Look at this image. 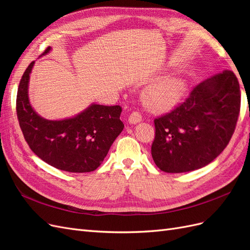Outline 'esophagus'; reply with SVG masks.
Here are the masks:
<instances>
[{"mask_svg": "<svg viewBox=\"0 0 250 250\" xmlns=\"http://www.w3.org/2000/svg\"><path fill=\"white\" fill-rule=\"evenodd\" d=\"M142 121V115L139 111H133L130 113L129 118H128V122L130 124H137Z\"/></svg>", "mask_w": 250, "mask_h": 250, "instance_id": "esophagus-1", "label": "esophagus"}]
</instances>
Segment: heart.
<instances>
[{
	"label": "heart",
	"mask_w": 250,
	"mask_h": 250,
	"mask_svg": "<svg viewBox=\"0 0 250 250\" xmlns=\"http://www.w3.org/2000/svg\"><path fill=\"white\" fill-rule=\"evenodd\" d=\"M186 84L179 78H165L149 85L143 93V101L153 111H166L171 109L180 100L185 92Z\"/></svg>",
	"instance_id": "heart-1"
}]
</instances>
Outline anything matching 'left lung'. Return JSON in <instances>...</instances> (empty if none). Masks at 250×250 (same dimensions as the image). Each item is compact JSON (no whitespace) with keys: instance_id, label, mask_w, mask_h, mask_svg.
Here are the masks:
<instances>
[{"instance_id":"8db88e82","label":"left lung","mask_w":250,"mask_h":250,"mask_svg":"<svg viewBox=\"0 0 250 250\" xmlns=\"http://www.w3.org/2000/svg\"><path fill=\"white\" fill-rule=\"evenodd\" d=\"M241 105L239 81L223 71L196 85L172 111L154 120L151 154L167 173L200 169L228 146L237 125Z\"/></svg>"}]
</instances>
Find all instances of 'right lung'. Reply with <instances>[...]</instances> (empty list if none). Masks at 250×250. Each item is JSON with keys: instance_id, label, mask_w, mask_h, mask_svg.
<instances>
[{"instance_id": "right-lung-1", "label": "right lung", "mask_w": 250, "mask_h": 250, "mask_svg": "<svg viewBox=\"0 0 250 250\" xmlns=\"http://www.w3.org/2000/svg\"><path fill=\"white\" fill-rule=\"evenodd\" d=\"M50 50L48 47L42 56ZM33 64L34 62L30 63L21 76L17 96L19 123L30 149L56 169L73 173L95 171L123 130L122 107L92 104L70 119H43L34 111L28 98Z\"/></svg>"}]
</instances>
